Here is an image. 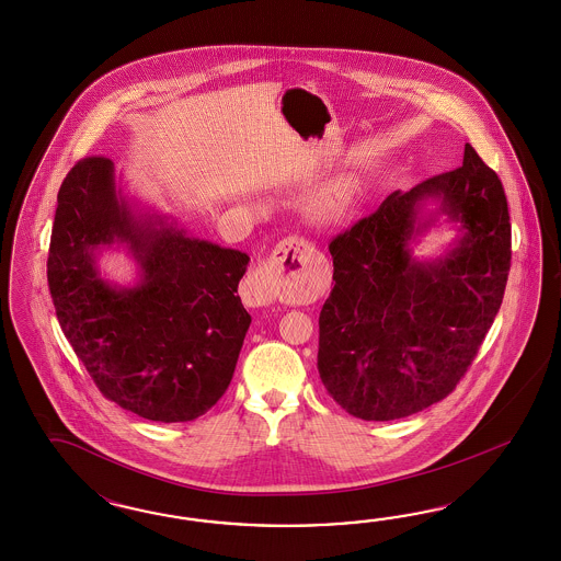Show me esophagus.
Instances as JSON below:
<instances>
[{
	"instance_id": "esophagus-1",
	"label": "esophagus",
	"mask_w": 561,
	"mask_h": 561,
	"mask_svg": "<svg viewBox=\"0 0 561 561\" xmlns=\"http://www.w3.org/2000/svg\"><path fill=\"white\" fill-rule=\"evenodd\" d=\"M308 249H310V247H308V242H305V238H284V240L273 249L272 259H270L267 263H263L261 267H256L255 272L247 277L249 305H273V302H275V296H277L275 282L286 272V267L282 265V261H286L289 256L291 261H298V263H300Z\"/></svg>"
}]
</instances>
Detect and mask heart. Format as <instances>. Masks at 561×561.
<instances>
[{
  "instance_id": "heart-1",
  "label": "heart",
  "mask_w": 561,
  "mask_h": 561,
  "mask_svg": "<svg viewBox=\"0 0 561 561\" xmlns=\"http://www.w3.org/2000/svg\"><path fill=\"white\" fill-rule=\"evenodd\" d=\"M357 195H359V187L354 179L335 181L333 185L323 188L308 202L306 216L317 226H337L341 221L347 220V216L352 214Z\"/></svg>"
}]
</instances>
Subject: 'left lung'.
Returning a JSON list of instances; mask_svg holds the SVG:
<instances>
[{
    "label": "left lung",
    "instance_id": "1",
    "mask_svg": "<svg viewBox=\"0 0 561 561\" xmlns=\"http://www.w3.org/2000/svg\"><path fill=\"white\" fill-rule=\"evenodd\" d=\"M427 201L437 209L425 215ZM438 215L460 237L420 262L410 244ZM510 244L504 187L471 144L462 167L394 191L333 238L317 364L327 392L354 417L391 422L455 391L502 305Z\"/></svg>",
    "mask_w": 561,
    "mask_h": 561
}]
</instances>
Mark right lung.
<instances>
[{
  "instance_id": "add662e5",
  "label": "right lung",
  "mask_w": 561,
  "mask_h": 561,
  "mask_svg": "<svg viewBox=\"0 0 561 561\" xmlns=\"http://www.w3.org/2000/svg\"><path fill=\"white\" fill-rule=\"evenodd\" d=\"M125 243L140 279L106 283L95 259ZM249 255L136 211L108 158H84L57 193L47 279L59 324L102 394L150 422L176 424L220 401L251 324L238 282Z\"/></svg>"
}]
</instances>
